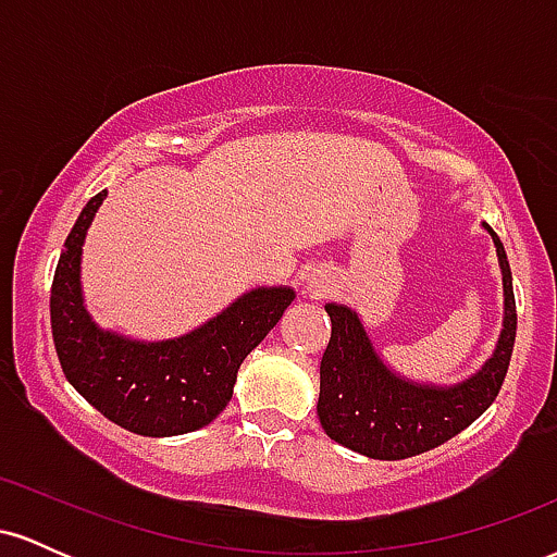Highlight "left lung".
I'll use <instances>...</instances> for the list:
<instances>
[{
  "label": "left lung",
  "instance_id": "8db88e82",
  "mask_svg": "<svg viewBox=\"0 0 557 557\" xmlns=\"http://www.w3.org/2000/svg\"><path fill=\"white\" fill-rule=\"evenodd\" d=\"M484 230L503 274V330L482 369L461 382L434 385L398 374L350 306H324L332 335L319 367L317 417L330 440L376 461H400L447 443L492 406L513 354L516 298L503 243L490 225Z\"/></svg>",
  "mask_w": 557,
  "mask_h": 557
}]
</instances>
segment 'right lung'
I'll list each match as a JSON object with an SVG mask.
<instances>
[{
    "label": "right lung",
    "instance_id": "add662e5",
    "mask_svg": "<svg viewBox=\"0 0 557 557\" xmlns=\"http://www.w3.org/2000/svg\"><path fill=\"white\" fill-rule=\"evenodd\" d=\"M107 190L83 207L52 283V335L67 382L99 413L144 437L207 426L233 398L243 359L296 298L290 285L251 287L201 327L170 341H133L101 330L83 300V243Z\"/></svg>",
    "mask_w": 557,
    "mask_h": 557
}]
</instances>
